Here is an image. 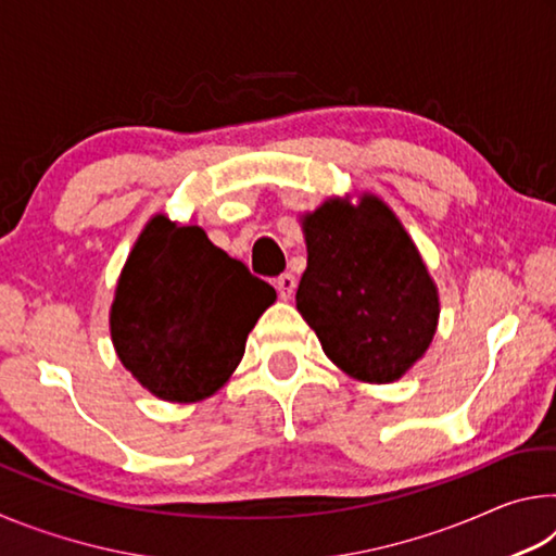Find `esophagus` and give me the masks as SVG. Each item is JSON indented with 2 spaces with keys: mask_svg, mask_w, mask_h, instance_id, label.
Returning <instances> with one entry per match:
<instances>
[{
  "mask_svg": "<svg viewBox=\"0 0 556 556\" xmlns=\"http://www.w3.org/2000/svg\"><path fill=\"white\" fill-rule=\"evenodd\" d=\"M275 287H277V291H279V296L281 299H291L294 296V291H296V279H294V275H279L277 279H275Z\"/></svg>",
  "mask_w": 556,
  "mask_h": 556,
  "instance_id": "esophagus-1",
  "label": "esophagus"
}]
</instances>
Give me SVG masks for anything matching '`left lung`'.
<instances>
[{
	"instance_id": "1",
	"label": "left lung",
	"mask_w": 556,
	"mask_h": 556,
	"mask_svg": "<svg viewBox=\"0 0 556 556\" xmlns=\"http://www.w3.org/2000/svg\"><path fill=\"white\" fill-rule=\"evenodd\" d=\"M306 271L296 308L355 380L394 382L427 353L439 294L419 250L378 195L326 201L301 220Z\"/></svg>"
}]
</instances>
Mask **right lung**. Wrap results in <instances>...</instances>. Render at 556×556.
I'll list each match as a JSON object with an SVG mask.
<instances>
[{
    "label": "right lung",
    "mask_w": 556,
    "mask_h": 556,
    "mask_svg": "<svg viewBox=\"0 0 556 556\" xmlns=\"http://www.w3.org/2000/svg\"><path fill=\"white\" fill-rule=\"evenodd\" d=\"M277 291L199 225L154 215L131 248L110 308L125 368L156 397L199 402L220 390Z\"/></svg>",
    "instance_id": "add662e5"
}]
</instances>
